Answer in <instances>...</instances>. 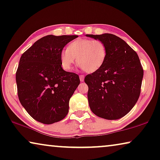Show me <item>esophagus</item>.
<instances>
[{"label":"esophagus","instance_id":"esophagus-1","mask_svg":"<svg viewBox=\"0 0 160 160\" xmlns=\"http://www.w3.org/2000/svg\"><path fill=\"white\" fill-rule=\"evenodd\" d=\"M79 77H80V80L81 81V82H83V81H84V75H80L79 76Z\"/></svg>","mask_w":160,"mask_h":160}]
</instances>
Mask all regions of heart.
<instances>
[{"mask_svg":"<svg viewBox=\"0 0 160 160\" xmlns=\"http://www.w3.org/2000/svg\"><path fill=\"white\" fill-rule=\"evenodd\" d=\"M107 55V47L101 40L78 39L71 42L67 49L60 52L59 60L62 68L66 71L72 70L78 61L81 68L92 73L103 66Z\"/></svg>","mask_w":160,"mask_h":160,"instance_id":"b5f03b06","label":"heart"}]
</instances>
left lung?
<instances>
[{
    "label": "left lung",
    "mask_w": 160,
    "mask_h": 160,
    "mask_svg": "<svg viewBox=\"0 0 160 160\" xmlns=\"http://www.w3.org/2000/svg\"><path fill=\"white\" fill-rule=\"evenodd\" d=\"M101 40L108 55L103 66L85 78L92 113L108 120L122 118L139 99L144 71L137 52L116 35L86 34Z\"/></svg>",
    "instance_id": "8db88e82"
}]
</instances>
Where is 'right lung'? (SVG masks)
<instances>
[{"label":"right lung","instance_id":"right-lung-1","mask_svg":"<svg viewBox=\"0 0 160 160\" xmlns=\"http://www.w3.org/2000/svg\"><path fill=\"white\" fill-rule=\"evenodd\" d=\"M77 35H47L36 42L20 58L16 74L21 104L36 121L52 124L62 120L69 101L80 84L77 74L62 69L59 54Z\"/></svg>","mask_w":160,"mask_h":160}]
</instances>
